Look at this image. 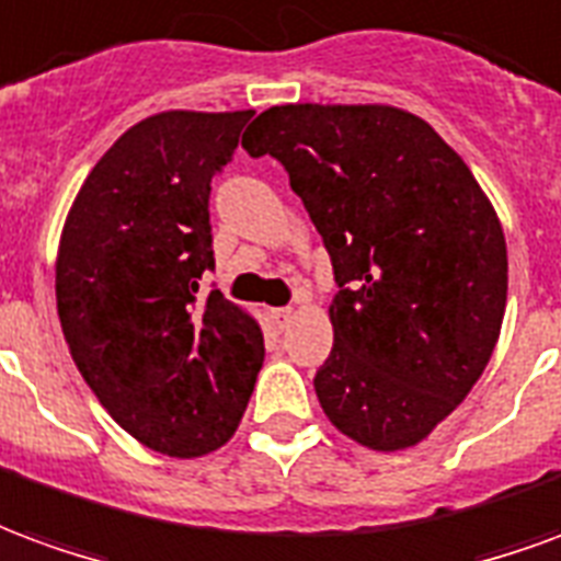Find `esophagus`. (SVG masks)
<instances>
[{"mask_svg":"<svg viewBox=\"0 0 561 561\" xmlns=\"http://www.w3.org/2000/svg\"><path fill=\"white\" fill-rule=\"evenodd\" d=\"M294 318V309L291 306H282V309H273V321H276V328L285 330L288 324H291Z\"/></svg>","mask_w":561,"mask_h":561,"instance_id":"34e87169","label":"esophagus"}]
</instances>
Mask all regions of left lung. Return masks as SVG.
Segmentation results:
<instances>
[{"instance_id": "left-lung-1", "label": "left lung", "mask_w": 561, "mask_h": 561, "mask_svg": "<svg viewBox=\"0 0 561 561\" xmlns=\"http://www.w3.org/2000/svg\"><path fill=\"white\" fill-rule=\"evenodd\" d=\"M243 149L285 164L333 261L321 409L357 445L414 447L499 342L507 249L490 197L430 123L390 104H279Z\"/></svg>"}]
</instances>
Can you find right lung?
<instances>
[{
    "instance_id": "add662e5",
    "label": "right lung",
    "mask_w": 561,
    "mask_h": 561,
    "mask_svg": "<svg viewBox=\"0 0 561 561\" xmlns=\"http://www.w3.org/2000/svg\"><path fill=\"white\" fill-rule=\"evenodd\" d=\"M252 111H164L104 152L68 209L56 309L68 352L140 445L204 457L243 421L264 364L245 309L204 294L216 267L209 183Z\"/></svg>"
}]
</instances>
